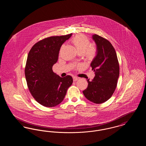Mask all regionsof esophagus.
<instances>
[{
	"label": "esophagus",
	"mask_w": 146,
	"mask_h": 146,
	"mask_svg": "<svg viewBox=\"0 0 146 146\" xmlns=\"http://www.w3.org/2000/svg\"><path fill=\"white\" fill-rule=\"evenodd\" d=\"M73 81L74 82H76V80H78V77H76V76H73Z\"/></svg>",
	"instance_id": "obj_1"
}]
</instances>
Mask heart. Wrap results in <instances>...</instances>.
<instances>
[{
  "instance_id": "b5f03b06",
  "label": "heart",
  "mask_w": 146,
  "mask_h": 146,
  "mask_svg": "<svg viewBox=\"0 0 146 146\" xmlns=\"http://www.w3.org/2000/svg\"><path fill=\"white\" fill-rule=\"evenodd\" d=\"M72 44L78 52L82 54L87 60H92L96 55L97 49L95 45L90 44L89 39L83 35H78L72 40Z\"/></svg>"
}]
</instances>
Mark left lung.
<instances>
[{
	"label": "left lung",
	"instance_id": "obj_1",
	"mask_svg": "<svg viewBox=\"0 0 146 146\" xmlns=\"http://www.w3.org/2000/svg\"><path fill=\"white\" fill-rule=\"evenodd\" d=\"M92 39L97 45V55L91 63L95 76L83 91L91 102L100 104L111 97L117 85L119 64L115 50L111 43L104 38L94 35Z\"/></svg>",
	"mask_w": 146,
	"mask_h": 146
}]
</instances>
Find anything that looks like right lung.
Instances as JSON below:
<instances>
[{
    "label": "right lung",
    "mask_w": 146,
    "mask_h": 146,
    "mask_svg": "<svg viewBox=\"0 0 146 146\" xmlns=\"http://www.w3.org/2000/svg\"><path fill=\"white\" fill-rule=\"evenodd\" d=\"M72 35L44 38L35 43L28 53L25 69L28 89L43 106L52 107L61 103L73 83L72 76L61 78L52 70L62 45Z\"/></svg>",
    "instance_id": "right-lung-1"
}]
</instances>
